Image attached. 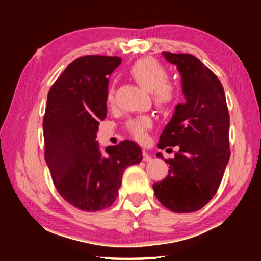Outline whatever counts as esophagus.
<instances>
[{"instance_id": "obj_1", "label": "esophagus", "mask_w": 261, "mask_h": 261, "mask_svg": "<svg viewBox=\"0 0 261 261\" xmlns=\"http://www.w3.org/2000/svg\"><path fill=\"white\" fill-rule=\"evenodd\" d=\"M143 160L145 162H148V161L152 160V156L149 155V154L146 151H143Z\"/></svg>"}]
</instances>
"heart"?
<instances>
[{"label":"heart","mask_w":261,"mask_h":261,"mask_svg":"<svg viewBox=\"0 0 261 261\" xmlns=\"http://www.w3.org/2000/svg\"><path fill=\"white\" fill-rule=\"evenodd\" d=\"M130 76L143 86L145 90L152 92V100L158 110L165 113L174 107L177 102L179 90L177 84L168 79V70L161 62L153 57H144L137 60L129 69ZM108 106L115 102V88L110 86L106 94ZM153 122L149 117L143 116L130 120L125 129L136 140L144 141L147 131L151 129Z\"/></svg>","instance_id":"b5f03b06"}]
</instances>
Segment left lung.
Masks as SVG:
<instances>
[{
  "label": "left lung",
  "mask_w": 261,
  "mask_h": 261,
  "mask_svg": "<svg viewBox=\"0 0 261 261\" xmlns=\"http://www.w3.org/2000/svg\"><path fill=\"white\" fill-rule=\"evenodd\" d=\"M163 55L182 76L187 102L176 106L160 136L159 148L179 149L174 159H166L169 174L153 189L166 208L188 213L202 208L218 191L230 158V117L222 84L205 64L191 54Z\"/></svg>",
  "instance_id": "obj_1"
}]
</instances>
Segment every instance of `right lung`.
Here are the masks:
<instances>
[{
  "label": "right lung",
  "mask_w": 261,
  "mask_h": 261,
  "mask_svg": "<svg viewBox=\"0 0 261 261\" xmlns=\"http://www.w3.org/2000/svg\"><path fill=\"white\" fill-rule=\"evenodd\" d=\"M118 56L78 57L53 84L43 116L45 160L57 192L78 210H105L116 199L122 176L141 161V149L124 140L100 152L96 132L107 115L108 76Z\"/></svg>",
  "instance_id": "obj_1"
}]
</instances>
